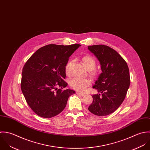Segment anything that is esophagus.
Masks as SVG:
<instances>
[{
  "label": "esophagus",
  "instance_id": "obj_1",
  "mask_svg": "<svg viewBox=\"0 0 150 150\" xmlns=\"http://www.w3.org/2000/svg\"><path fill=\"white\" fill-rule=\"evenodd\" d=\"M76 94L78 95V96H81V97H83L85 96L84 94H83L81 93H80V92H76Z\"/></svg>",
  "mask_w": 150,
  "mask_h": 150
}]
</instances>
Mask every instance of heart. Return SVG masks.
<instances>
[{"label":"heart","mask_w":150,"mask_h":150,"mask_svg":"<svg viewBox=\"0 0 150 150\" xmlns=\"http://www.w3.org/2000/svg\"><path fill=\"white\" fill-rule=\"evenodd\" d=\"M81 62L85 67L89 71L90 76L93 78H97L99 74V70L96 68L97 61L96 59L91 55H85L81 58ZM73 61L69 60L65 66V71L67 75L71 74V67ZM70 87L76 90L83 92L86 88L91 84V80L88 79H80L75 77L70 80L69 82Z\"/></svg>","instance_id":"b5f03b06"}]
</instances>
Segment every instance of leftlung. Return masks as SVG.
Returning a JSON list of instances; mask_svg holds the SVG:
<instances>
[{"mask_svg":"<svg viewBox=\"0 0 150 150\" xmlns=\"http://www.w3.org/2000/svg\"><path fill=\"white\" fill-rule=\"evenodd\" d=\"M100 61L102 73L93 86L101 94L93 95L88 110L97 116H106L115 112L125 100L130 86L127 63L113 49L103 45L88 46Z\"/></svg>","mask_w":150,"mask_h":150,"instance_id":"obj_1","label":"left lung"}]
</instances>
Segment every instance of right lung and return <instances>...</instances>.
<instances>
[{
	"instance_id": "obj_1",
	"label": "right lung",
	"mask_w": 150,
	"mask_h": 150,
	"mask_svg": "<svg viewBox=\"0 0 150 150\" xmlns=\"http://www.w3.org/2000/svg\"><path fill=\"white\" fill-rule=\"evenodd\" d=\"M80 46L47 45L37 50L25 63L21 91L29 106L39 116L50 118L57 115L65 108L69 97L75 93L63 90L67 86L64 80L65 66Z\"/></svg>"
}]
</instances>
